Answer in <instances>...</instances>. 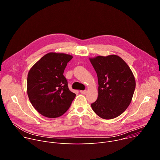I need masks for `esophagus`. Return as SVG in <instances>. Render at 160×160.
<instances>
[{
    "instance_id": "obj_1",
    "label": "esophagus",
    "mask_w": 160,
    "mask_h": 160,
    "mask_svg": "<svg viewBox=\"0 0 160 160\" xmlns=\"http://www.w3.org/2000/svg\"><path fill=\"white\" fill-rule=\"evenodd\" d=\"M80 92L82 94H87V92H88V91H80Z\"/></svg>"
}]
</instances>
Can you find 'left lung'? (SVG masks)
<instances>
[{
  "label": "left lung",
  "mask_w": 160,
  "mask_h": 160,
  "mask_svg": "<svg viewBox=\"0 0 160 160\" xmlns=\"http://www.w3.org/2000/svg\"><path fill=\"white\" fill-rule=\"evenodd\" d=\"M98 80V96L91 104L93 111L104 119L122 114L129 105L135 89L133 72L119 56L89 58Z\"/></svg>",
  "instance_id": "obj_1"
}]
</instances>
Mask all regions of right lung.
Segmentation results:
<instances>
[{
	"label": "right lung",
	"instance_id": "1",
	"mask_svg": "<svg viewBox=\"0 0 160 160\" xmlns=\"http://www.w3.org/2000/svg\"><path fill=\"white\" fill-rule=\"evenodd\" d=\"M72 58L69 54L50 52L41 57L28 72V97L34 108L46 118L62 115L76 96L69 91L63 75Z\"/></svg>",
	"mask_w": 160,
	"mask_h": 160
}]
</instances>
